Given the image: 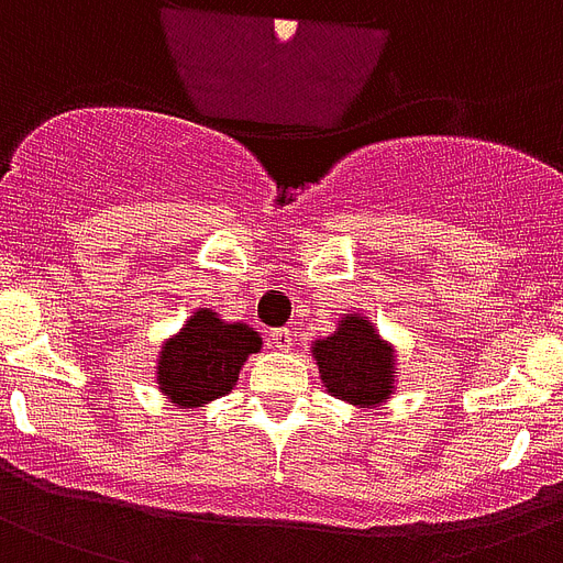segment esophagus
Returning <instances> with one entry per match:
<instances>
[{
  "label": "esophagus",
  "instance_id": "1",
  "mask_svg": "<svg viewBox=\"0 0 563 563\" xmlns=\"http://www.w3.org/2000/svg\"><path fill=\"white\" fill-rule=\"evenodd\" d=\"M269 340L276 345L278 352H290L294 349V331L290 328H276V331H269Z\"/></svg>",
  "mask_w": 563,
  "mask_h": 563
}]
</instances>
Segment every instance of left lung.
Listing matches in <instances>:
<instances>
[{"label": "left lung", "instance_id": "obj_1", "mask_svg": "<svg viewBox=\"0 0 563 563\" xmlns=\"http://www.w3.org/2000/svg\"><path fill=\"white\" fill-rule=\"evenodd\" d=\"M310 357L317 360L319 380L325 393L352 407H384L395 395V377H398L395 345L380 336L372 317H366L363 310H349L340 317L331 334L313 340Z\"/></svg>", "mask_w": 563, "mask_h": 563}]
</instances>
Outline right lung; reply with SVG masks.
<instances>
[{"instance_id":"add662e5","label":"right lung","mask_w":563,"mask_h":563,"mask_svg":"<svg viewBox=\"0 0 563 563\" xmlns=\"http://www.w3.org/2000/svg\"><path fill=\"white\" fill-rule=\"evenodd\" d=\"M264 336L246 322H227L218 310L197 308L156 352V386L179 409H197L235 389L238 375L258 354Z\"/></svg>"}]
</instances>
